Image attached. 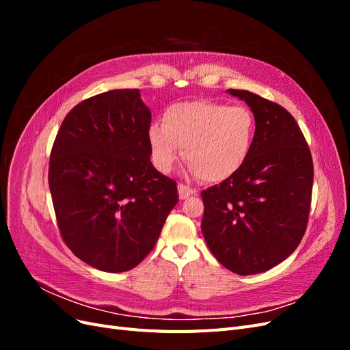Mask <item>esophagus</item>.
Listing matches in <instances>:
<instances>
[{"label":"esophagus","mask_w":350,"mask_h":350,"mask_svg":"<svg viewBox=\"0 0 350 350\" xmlns=\"http://www.w3.org/2000/svg\"><path fill=\"white\" fill-rule=\"evenodd\" d=\"M178 193H179V198L184 200V198H188L189 196L196 194V189H193L191 187H188L185 184H179L178 185Z\"/></svg>","instance_id":"1"}]
</instances>
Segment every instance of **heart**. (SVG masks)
<instances>
[{
    "label": "heart",
    "instance_id": "heart-1",
    "mask_svg": "<svg viewBox=\"0 0 350 350\" xmlns=\"http://www.w3.org/2000/svg\"><path fill=\"white\" fill-rule=\"evenodd\" d=\"M256 131L252 112L237 105L194 100L169 107L163 125L153 124L150 154L159 171H172L183 147L189 171L203 181L220 183L237 174L251 152Z\"/></svg>",
    "mask_w": 350,
    "mask_h": 350
}]
</instances>
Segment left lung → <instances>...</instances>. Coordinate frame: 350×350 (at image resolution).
<instances>
[{"instance_id": "obj_1", "label": "left lung", "mask_w": 350, "mask_h": 350, "mask_svg": "<svg viewBox=\"0 0 350 350\" xmlns=\"http://www.w3.org/2000/svg\"><path fill=\"white\" fill-rule=\"evenodd\" d=\"M256 118L251 152L239 171L201 191L207 247L241 276L278 266L299 245L308 225L314 165L293 116L279 103L229 89Z\"/></svg>"}]
</instances>
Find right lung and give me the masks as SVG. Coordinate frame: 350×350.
<instances>
[{
	"label": "right lung",
	"mask_w": 350,
	"mask_h": 350,
	"mask_svg": "<svg viewBox=\"0 0 350 350\" xmlns=\"http://www.w3.org/2000/svg\"><path fill=\"white\" fill-rule=\"evenodd\" d=\"M150 122L139 89L109 90L77 103L52 144L48 183L59 234L98 270L139 266L179 200L176 181L150 162Z\"/></svg>",
	"instance_id": "1"
}]
</instances>
